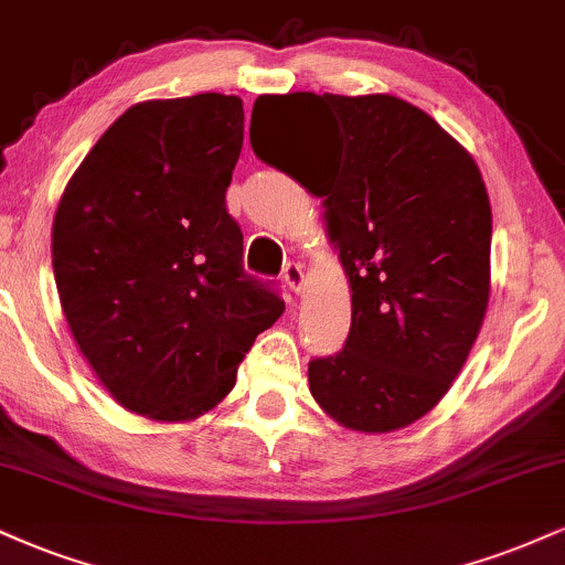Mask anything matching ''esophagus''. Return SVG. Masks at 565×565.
<instances>
[{
    "label": "esophagus",
    "instance_id": "obj_1",
    "mask_svg": "<svg viewBox=\"0 0 565 565\" xmlns=\"http://www.w3.org/2000/svg\"><path fill=\"white\" fill-rule=\"evenodd\" d=\"M284 281H287V287L291 291H300L302 289V281H305V274H302V265L289 260L284 265Z\"/></svg>",
    "mask_w": 565,
    "mask_h": 565
}]
</instances>
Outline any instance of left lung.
<instances>
[{
	"instance_id": "left-lung-1",
	"label": "left lung",
	"mask_w": 565,
	"mask_h": 565,
	"mask_svg": "<svg viewBox=\"0 0 565 565\" xmlns=\"http://www.w3.org/2000/svg\"><path fill=\"white\" fill-rule=\"evenodd\" d=\"M281 110L326 113L334 126L329 166L300 181L323 196L352 287L350 334L310 360V392L348 429H403L445 397L484 321V181L431 115L392 94L257 97L253 120ZM253 149L278 168L270 149Z\"/></svg>"
}]
</instances>
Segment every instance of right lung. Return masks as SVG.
Returning <instances> with one entry per match:
<instances>
[{
	"label": "right lung",
	"instance_id": "obj_1",
	"mask_svg": "<svg viewBox=\"0 0 565 565\" xmlns=\"http://www.w3.org/2000/svg\"><path fill=\"white\" fill-rule=\"evenodd\" d=\"M244 141L239 97L128 107L60 200L52 265L73 339L107 392L158 420L205 413L284 312L244 270L226 189Z\"/></svg>",
	"mask_w": 565,
	"mask_h": 565
}]
</instances>
